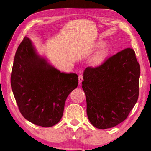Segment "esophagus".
Returning a JSON list of instances; mask_svg holds the SVG:
<instances>
[{"label": "esophagus", "mask_w": 151, "mask_h": 151, "mask_svg": "<svg viewBox=\"0 0 151 151\" xmlns=\"http://www.w3.org/2000/svg\"><path fill=\"white\" fill-rule=\"evenodd\" d=\"M83 75H79V77H78V80H79V83H81L82 82H83Z\"/></svg>", "instance_id": "1"}]
</instances>
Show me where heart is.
I'll return each mask as SVG.
<instances>
[{
	"mask_svg": "<svg viewBox=\"0 0 151 151\" xmlns=\"http://www.w3.org/2000/svg\"><path fill=\"white\" fill-rule=\"evenodd\" d=\"M104 42H99L97 43L96 46L100 47L104 45ZM109 49L108 46L103 47L101 49L96 53L92 58V62L94 65H98L103 62L108 55Z\"/></svg>",
	"mask_w": 151,
	"mask_h": 151,
	"instance_id": "1",
	"label": "heart"
}]
</instances>
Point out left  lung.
Listing matches in <instances>:
<instances>
[{"label":"left lung","mask_w":151,"mask_h":151,"mask_svg":"<svg viewBox=\"0 0 151 151\" xmlns=\"http://www.w3.org/2000/svg\"><path fill=\"white\" fill-rule=\"evenodd\" d=\"M140 74L135 53L130 48L109 57L101 65L85 68L82 88L91 124L106 129L126 119L137 101Z\"/></svg>","instance_id":"left-lung-1"}]
</instances>
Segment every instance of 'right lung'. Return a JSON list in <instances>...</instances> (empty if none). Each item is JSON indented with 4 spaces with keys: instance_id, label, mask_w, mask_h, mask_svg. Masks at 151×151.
I'll return each mask as SVG.
<instances>
[{
    "instance_id": "obj_1",
    "label": "right lung",
    "mask_w": 151,
    "mask_h": 151,
    "mask_svg": "<svg viewBox=\"0 0 151 151\" xmlns=\"http://www.w3.org/2000/svg\"><path fill=\"white\" fill-rule=\"evenodd\" d=\"M75 73L61 72L36 53L28 37L18 47L11 84L22 115L33 124L52 127L62 117L66 99L78 84Z\"/></svg>"
}]
</instances>
